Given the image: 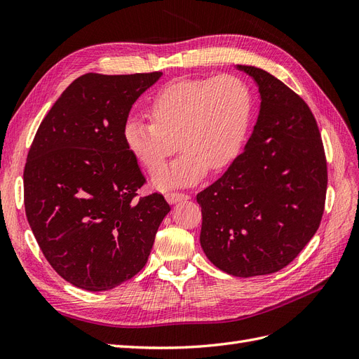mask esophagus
<instances>
[{
  "label": "esophagus",
  "instance_id": "34e87169",
  "mask_svg": "<svg viewBox=\"0 0 359 359\" xmlns=\"http://www.w3.org/2000/svg\"><path fill=\"white\" fill-rule=\"evenodd\" d=\"M165 198H166V201H168L170 205H173V203H178V202H182V201H187V199H189L187 194H184V193H175V191L166 193V194H165Z\"/></svg>",
  "mask_w": 359,
  "mask_h": 359
}]
</instances>
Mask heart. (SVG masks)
Instances as JSON below:
<instances>
[{
	"label": "heart",
	"instance_id": "b5f03b06",
	"mask_svg": "<svg viewBox=\"0 0 359 359\" xmlns=\"http://www.w3.org/2000/svg\"><path fill=\"white\" fill-rule=\"evenodd\" d=\"M153 123L128 119L124 140L148 172H156L176 150L183 154L157 172L158 190L186 187L208 169L222 170L241 153L253 116V94L238 76L180 79L168 83L148 106Z\"/></svg>",
	"mask_w": 359,
	"mask_h": 359
}]
</instances>
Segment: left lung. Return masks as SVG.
<instances>
[{"instance_id": "obj_1", "label": "left lung", "mask_w": 359, "mask_h": 359, "mask_svg": "<svg viewBox=\"0 0 359 359\" xmlns=\"http://www.w3.org/2000/svg\"><path fill=\"white\" fill-rule=\"evenodd\" d=\"M259 90L253 133L223 177L201 191V245L235 277L273 274L316 233L327 194V161L310 107L255 66H236Z\"/></svg>"}]
</instances>
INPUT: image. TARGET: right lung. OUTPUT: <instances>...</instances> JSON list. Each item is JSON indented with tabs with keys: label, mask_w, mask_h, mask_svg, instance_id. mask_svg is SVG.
Wrapping results in <instances>:
<instances>
[{
	"label": "right lung",
	"mask_w": 359,
	"mask_h": 359,
	"mask_svg": "<svg viewBox=\"0 0 359 359\" xmlns=\"http://www.w3.org/2000/svg\"><path fill=\"white\" fill-rule=\"evenodd\" d=\"M161 72L86 73L43 119L24 170L27 219L50 266L76 287L109 290L147 264L170 211L124 140L133 103Z\"/></svg>",
	"instance_id": "right-lung-1"
}]
</instances>
